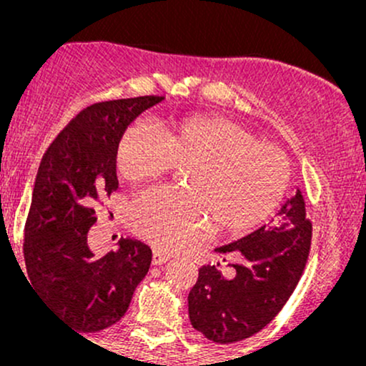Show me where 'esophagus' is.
Instances as JSON below:
<instances>
[{"label": "esophagus", "instance_id": "1", "mask_svg": "<svg viewBox=\"0 0 366 366\" xmlns=\"http://www.w3.org/2000/svg\"><path fill=\"white\" fill-rule=\"evenodd\" d=\"M170 259L169 254L162 253V251H157L153 249V254H151V264H154V267H158V264H163L167 263Z\"/></svg>", "mask_w": 366, "mask_h": 366}]
</instances>
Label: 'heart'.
<instances>
[{
  "label": "heart",
  "instance_id": "1",
  "mask_svg": "<svg viewBox=\"0 0 366 366\" xmlns=\"http://www.w3.org/2000/svg\"><path fill=\"white\" fill-rule=\"evenodd\" d=\"M119 174L129 182L157 179L172 167H189L187 194L154 187L129 208V229L157 249L172 253L212 232H244L274 213L289 184V162L236 122L194 115L159 125V137L142 122L120 136Z\"/></svg>",
  "mask_w": 366,
  "mask_h": 366
}]
</instances>
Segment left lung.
<instances>
[{
    "label": "left lung",
    "mask_w": 366,
    "mask_h": 366,
    "mask_svg": "<svg viewBox=\"0 0 366 366\" xmlns=\"http://www.w3.org/2000/svg\"><path fill=\"white\" fill-rule=\"evenodd\" d=\"M312 242L300 189L277 212L270 224L217 253L237 256L232 277L215 264L199 268L189 291V320L204 337L218 344L242 341L263 329L289 300L305 270Z\"/></svg>",
    "instance_id": "1"
}]
</instances>
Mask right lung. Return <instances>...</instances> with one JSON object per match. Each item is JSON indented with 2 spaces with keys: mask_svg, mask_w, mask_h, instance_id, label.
Masks as SVG:
<instances>
[{
  "mask_svg": "<svg viewBox=\"0 0 366 366\" xmlns=\"http://www.w3.org/2000/svg\"><path fill=\"white\" fill-rule=\"evenodd\" d=\"M159 96L96 103L58 134L41 162L25 222L29 279L46 305L75 330H103L127 312L151 263V249L120 239L96 256L87 232L96 203L119 187L115 151L120 136Z\"/></svg>",
  "mask_w": 366,
  "mask_h": 366,
  "instance_id": "right-lung-1",
  "label": "right lung"
}]
</instances>
